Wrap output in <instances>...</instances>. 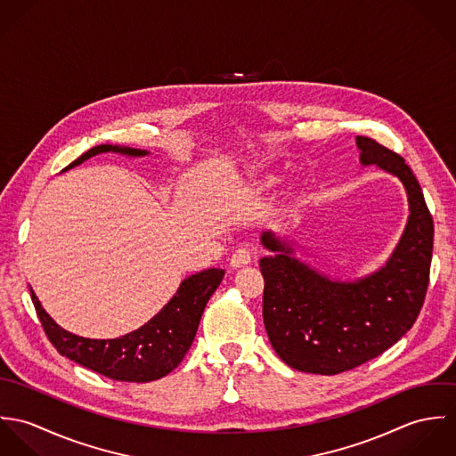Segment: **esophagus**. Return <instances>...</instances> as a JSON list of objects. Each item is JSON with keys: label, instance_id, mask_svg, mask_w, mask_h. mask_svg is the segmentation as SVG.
<instances>
[{"label": "esophagus", "instance_id": "1", "mask_svg": "<svg viewBox=\"0 0 456 456\" xmlns=\"http://www.w3.org/2000/svg\"><path fill=\"white\" fill-rule=\"evenodd\" d=\"M249 263H251V255H249V251L244 249V248L237 249V251L232 255V258H230V266H232V268H242V266H246V265H249Z\"/></svg>", "mask_w": 456, "mask_h": 456}]
</instances>
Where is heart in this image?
<instances>
[{
    "mask_svg": "<svg viewBox=\"0 0 456 456\" xmlns=\"http://www.w3.org/2000/svg\"><path fill=\"white\" fill-rule=\"evenodd\" d=\"M275 184H277V179H273V177H266V179H261L260 183L256 184V191H258V193H265V191L272 190Z\"/></svg>",
    "mask_w": 456,
    "mask_h": 456,
    "instance_id": "heart-1",
    "label": "heart"
}]
</instances>
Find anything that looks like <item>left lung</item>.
<instances>
[{
    "mask_svg": "<svg viewBox=\"0 0 456 456\" xmlns=\"http://www.w3.org/2000/svg\"><path fill=\"white\" fill-rule=\"evenodd\" d=\"M356 147L362 167L395 175L407 195L405 228L383 266L342 281L297 258L295 240L272 230L260 237L270 253L260 260L265 330L279 358L300 372L333 376L379 356L414 325L428 288L434 221L419 183L376 140L356 136Z\"/></svg>",
    "mask_w": 456,
    "mask_h": 456,
    "instance_id": "left-lung-1",
    "label": "left lung"
}]
</instances>
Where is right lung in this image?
Returning a JSON list of instances; mask_svg holds the SVG:
<instances>
[{"label":"right lung","mask_w":456,"mask_h":456,"mask_svg":"<svg viewBox=\"0 0 456 456\" xmlns=\"http://www.w3.org/2000/svg\"><path fill=\"white\" fill-rule=\"evenodd\" d=\"M102 152L130 158L149 154V151L142 149L102 143L84 152L63 172ZM223 277V268H207L186 277L154 318L118 338H87L66 331L45 313L33 289L31 300L45 335L60 354L114 381L149 383L165 378L183 362L195 340L203 309Z\"/></svg>","instance_id":"obj_1"}]
</instances>
